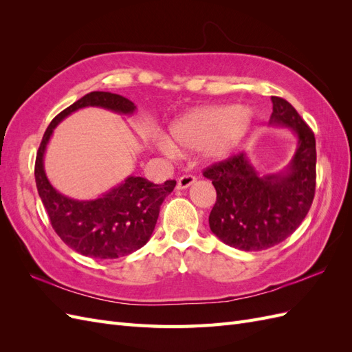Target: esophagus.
Returning <instances> with one entry per match:
<instances>
[{"mask_svg":"<svg viewBox=\"0 0 352 352\" xmlns=\"http://www.w3.org/2000/svg\"><path fill=\"white\" fill-rule=\"evenodd\" d=\"M195 182V176L192 175H184L177 179V189H186Z\"/></svg>","mask_w":352,"mask_h":352,"instance_id":"esophagus-1","label":"esophagus"}]
</instances>
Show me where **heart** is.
<instances>
[{
  "mask_svg": "<svg viewBox=\"0 0 352 352\" xmlns=\"http://www.w3.org/2000/svg\"><path fill=\"white\" fill-rule=\"evenodd\" d=\"M254 114L245 107H207L189 111L170 124V138L176 146L202 150L206 157L220 160L229 157L247 136ZM176 146L166 140L160 148L170 155Z\"/></svg>",
  "mask_w": 352,
  "mask_h": 352,
  "instance_id": "obj_1",
  "label": "heart"
}]
</instances>
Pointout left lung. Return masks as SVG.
<instances>
[{
	"instance_id": "left-lung-1",
	"label": "left lung",
	"mask_w": 352,
	"mask_h": 352,
	"mask_svg": "<svg viewBox=\"0 0 352 352\" xmlns=\"http://www.w3.org/2000/svg\"><path fill=\"white\" fill-rule=\"evenodd\" d=\"M270 124L285 126L298 138L286 172L260 176L247 154L211 164L202 175L214 185L217 199L208 223L229 247L261 251L291 236L305 219L316 192V138L286 100L272 97Z\"/></svg>"
}]
</instances>
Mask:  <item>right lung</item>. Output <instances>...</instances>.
Returning a JSON list of instances; mask_svg holds the SVG:
<instances>
[{
	"mask_svg": "<svg viewBox=\"0 0 352 352\" xmlns=\"http://www.w3.org/2000/svg\"><path fill=\"white\" fill-rule=\"evenodd\" d=\"M83 107H101L132 114L135 104L119 94L94 91L57 114L42 136L35 162V182L51 226L61 241L76 252L97 260H114L142 248L151 238L160 206L176 186V180L155 185L129 176L97 199L79 201L52 188L44 170L45 148L56 126Z\"/></svg>",
	"mask_w": 352,
	"mask_h": 352,
	"instance_id": "1",
	"label": "right lung"
}]
</instances>
